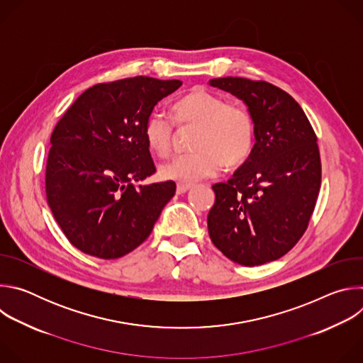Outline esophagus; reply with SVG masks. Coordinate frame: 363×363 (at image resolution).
Instances as JSON below:
<instances>
[{
	"mask_svg": "<svg viewBox=\"0 0 363 363\" xmlns=\"http://www.w3.org/2000/svg\"><path fill=\"white\" fill-rule=\"evenodd\" d=\"M191 186L192 185H189V184H178L177 185V192L178 194H185L188 189H191Z\"/></svg>",
	"mask_w": 363,
	"mask_h": 363,
	"instance_id": "1",
	"label": "esophagus"
}]
</instances>
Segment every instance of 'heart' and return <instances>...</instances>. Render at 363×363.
<instances>
[{
	"mask_svg": "<svg viewBox=\"0 0 363 363\" xmlns=\"http://www.w3.org/2000/svg\"><path fill=\"white\" fill-rule=\"evenodd\" d=\"M174 119L178 125H196L191 153L177 155L161 167V177L177 182H196L218 174L227 167L241 165L252 150L255 123L252 115L240 105H227L224 97L203 87H194L174 103ZM145 139L150 150L167 157L172 146L174 125L171 119L152 112L145 123Z\"/></svg>",
	"mask_w": 363,
	"mask_h": 363,
	"instance_id": "obj_1",
	"label": "heart"
}]
</instances>
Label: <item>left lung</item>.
I'll return each mask as SVG.
<instances>
[{
	"label": "left lung",
	"instance_id": "8db88e82",
	"mask_svg": "<svg viewBox=\"0 0 363 363\" xmlns=\"http://www.w3.org/2000/svg\"><path fill=\"white\" fill-rule=\"evenodd\" d=\"M208 83L242 100L255 123L247 161L231 179L213 185L211 241L241 266L274 262L301 238L315 210L322 181L316 133L298 103L277 86L242 77Z\"/></svg>",
	"mask_w": 363,
	"mask_h": 363
}]
</instances>
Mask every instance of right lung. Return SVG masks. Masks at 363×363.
<instances>
[{
    "instance_id": "1",
    "label": "right lung",
    "mask_w": 363,
    "mask_h": 363,
    "mask_svg": "<svg viewBox=\"0 0 363 363\" xmlns=\"http://www.w3.org/2000/svg\"><path fill=\"white\" fill-rule=\"evenodd\" d=\"M181 80L138 76L82 93L51 133L47 203L80 251L113 260L140 245L175 195L174 181L139 185L155 172L145 123Z\"/></svg>"
}]
</instances>
